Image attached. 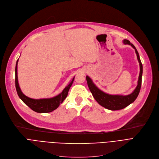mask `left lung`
I'll use <instances>...</instances> for the list:
<instances>
[{"mask_svg":"<svg viewBox=\"0 0 159 159\" xmlns=\"http://www.w3.org/2000/svg\"><path fill=\"white\" fill-rule=\"evenodd\" d=\"M123 42L125 45L128 44L131 45L135 49L137 59H138V61L139 62L140 73L138 79V82H137V86L131 94L125 95V96H123V95H112L107 94L101 91L100 89H98L96 86V85L93 82L91 78L88 76H86L88 85L94 98L96 100V101L100 105H102V107L111 111L123 109L126 107H127L130 103H133L137 98V96H138L141 87L143 65L139 57V53L137 52L135 46L130 43V41H129L128 39H124Z\"/></svg>","mask_w":159,"mask_h":159,"instance_id":"left-lung-1","label":"left lung"}]
</instances>
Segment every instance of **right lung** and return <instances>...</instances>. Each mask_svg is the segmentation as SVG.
<instances>
[{
    "instance_id": "right-lung-1",
    "label": "right lung",
    "mask_w": 159,
    "mask_h": 159,
    "mask_svg": "<svg viewBox=\"0 0 159 159\" xmlns=\"http://www.w3.org/2000/svg\"><path fill=\"white\" fill-rule=\"evenodd\" d=\"M18 59L16 63L15 67V86L17 91V94L20 98L32 110L38 112V113H47L52 112L56 109L61 103L65 100L68 96V93L70 87L74 80V77L71 81L69 83L68 85L63 89V91L57 96L50 98H42V99H33L30 98L25 95L21 91L18 81V75H17V65Z\"/></svg>"
}]
</instances>
